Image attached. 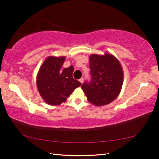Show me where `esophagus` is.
<instances>
[{"label":"esophagus","mask_w":159,"mask_h":159,"mask_svg":"<svg viewBox=\"0 0 159 159\" xmlns=\"http://www.w3.org/2000/svg\"><path fill=\"white\" fill-rule=\"evenodd\" d=\"M83 80H84V79H83V77L81 78V79H79V81H80V83H83Z\"/></svg>","instance_id":"esophagus-1"}]
</instances>
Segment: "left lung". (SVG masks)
<instances>
[{"instance_id":"obj_1","label":"left lung","mask_w":159,"mask_h":159,"mask_svg":"<svg viewBox=\"0 0 159 159\" xmlns=\"http://www.w3.org/2000/svg\"><path fill=\"white\" fill-rule=\"evenodd\" d=\"M91 82L81 86L88 100L95 106L110 104L117 98L123 83V71L118 59L109 52L90 55Z\"/></svg>"}]
</instances>
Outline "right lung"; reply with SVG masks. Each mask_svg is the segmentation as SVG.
<instances>
[{"instance_id":"right-lung-1","label":"right lung","mask_w":159,"mask_h":159,"mask_svg":"<svg viewBox=\"0 0 159 159\" xmlns=\"http://www.w3.org/2000/svg\"><path fill=\"white\" fill-rule=\"evenodd\" d=\"M65 59L64 56H49L38 72V90L45 103L50 105H59L65 102L74 90L81 85V83L72 76L73 66L61 68Z\"/></svg>"}]
</instances>
